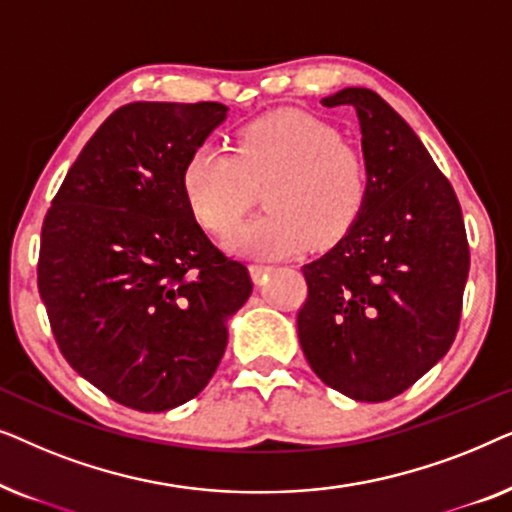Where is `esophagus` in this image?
Segmentation results:
<instances>
[{"label":"esophagus","instance_id":"1","mask_svg":"<svg viewBox=\"0 0 512 512\" xmlns=\"http://www.w3.org/2000/svg\"><path fill=\"white\" fill-rule=\"evenodd\" d=\"M272 270V265H265V263H251L249 265V272H251V279L254 282H261V279L268 275V272Z\"/></svg>","mask_w":512,"mask_h":512}]
</instances>
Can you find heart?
<instances>
[{"instance_id":"1","label":"heart","mask_w":512,"mask_h":512,"mask_svg":"<svg viewBox=\"0 0 512 512\" xmlns=\"http://www.w3.org/2000/svg\"><path fill=\"white\" fill-rule=\"evenodd\" d=\"M265 188L268 214L230 237L233 251L268 258L293 256L307 244L340 240L366 207L368 160L342 144L324 118L284 109L240 130L235 153L200 144L181 170L188 209L207 233L226 237Z\"/></svg>"}]
</instances>
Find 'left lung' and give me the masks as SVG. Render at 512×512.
<instances>
[{
	"label": "left lung",
	"instance_id": "8db88e82",
	"mask_svg": "<svg viewBox=\"0 0 512 512\" xmlns=\"http://www.w3.org/2000/svg\"><path fill=\"white\" fill-rule=\"evenodd\" d=\"M321 104L356 109L370 193L345 237L303 265L298 338L321 382L380 403L452 347L471 268L464 216L450 181L380 95L345 88Z\"/></svg>",
	"mask_w": 512,
	"mask_h": 512
}]
</instances>
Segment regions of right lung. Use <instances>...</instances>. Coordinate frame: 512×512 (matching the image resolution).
Returning <instances> with one entry per match:
<instances>
[{"instance_id":"add662e5","label":"right lung","mask_w":512,"mask_h":512,"mask_svg":"<svg viewBox=\"0 0 512 512\" xmlns=\"http://www.w3.org/2000/svg\"><path fill=\"white\" fill-rule=\"evenodd\" d=\"M219 102H132L69 167L41 228L39 293L76 373L116 403L163 412L207 387L228 319L251 296L244 263L209 242L181 191Z\"/></svg>"}]
</instances>
